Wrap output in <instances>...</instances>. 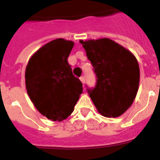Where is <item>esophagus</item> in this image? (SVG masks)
I'll return each mask as SVG.
<instances>
[{"label":"esophagus","mask_w":160,"mask_h":160,"mask_svg":"<svg viewBox=\"0 0 160 160\" xmlns=\"http://www.w3.org/2000/svg\"><path fill=\"white\" fill-rule=\"evenodd\" d=\"M80 80H81V82H82V84L84 85L85 82H86V77H85V76H82V77L80 78Z\"/></svg>","instance_id":"1"}]
</instances>
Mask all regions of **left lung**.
Segmentation results:
<instances>
[{
  "instance_id": "obj_1",
  "label": "left lung",
  "mask_w": 160,
  "mask_h": 160,
  "mask_svg": "<svg viewBox=\"0 0 160 160\" xmlns=\"http://www.w3.org/2000/svg\"><path fill=\"white\" fill-rule=\"evenodd\" d=\"M96 75L94 88L87 90L103 116H120L131 106L139 84V67L129 50L109 38L83 42Z\"/></svg>"
}]
</instances>
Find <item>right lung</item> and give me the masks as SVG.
<instances>
[{
	"instance_id": "1",
	"label": "right lung",
	"mask_w": 160,
	"mask_h": 160,
	"mask_svg": "<svg viewBox=\"0 0 160 160\" xmlns=\"http://www.w3.org/2000/svg\"><path fill=\"white\" fill-rule=\"evenodd\" d=\"M71 41L58 38L32 55L25 69V85L31 101L49 119L62 121L70 116L82 93V83L72 73L67 58Z\"/></svg>"
}]
</instances>
